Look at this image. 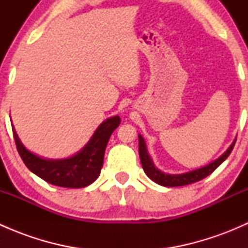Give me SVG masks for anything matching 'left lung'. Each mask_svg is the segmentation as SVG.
I'll use <instances>...</instances> for the list:
<instances>
[{
    "label": "left lung",
    "mask_w": 248,
    "mask_h": 248,
    "mask_svg": "<svg viewBox=\"0 0 248 248\" xmlns=\"http://www.w3.org/2000/svg\"><path fill=\"white\" fill-rule=\"evenodd\" d=\"M235 141L231 145L228 150L222 155L219 158H217L216 161L212 162V163L207 164L206 167H202L201 169H197V170L186 172V174H180V175H170V174H166V172L158 170L156 167L154 166L152 163V159L150 158L149 154H147L146 150V145H145L144 139H142L141 136H139V157H140V162H141V166L144 168L145 174L155 181L156 184L161 185V186L164 187H179V186H185V185H189L193 184V182L201 181V180L206 177L207 175L211 174L215 169H217V167L224 162L227 159V157L231 155L232 147H234Z\"/></svg>",
    "instance_id": "left-lung-1"
}]
</instances>
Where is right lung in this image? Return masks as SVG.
<instances>
[{"label": "right lung", "mask_w": 248, "mask_h": 248, "mask_svg": "<svg viewBox=\"0 0 248 248\" xmlns=\"http://www.w3.org/2000/svg\"><path fill=\"white\" fill-rule=\"evenodd\" d=\"M120 121L119 116L106 120L86 146L76 156L66 159H44L36 156L21 144L13 126L12 129L17 152L30 170L55 186L81 188L89 186L99 176L107 144L112 132L119 127Z\"/></svg>", "instance_id": "obj_1"}]
</instances>
